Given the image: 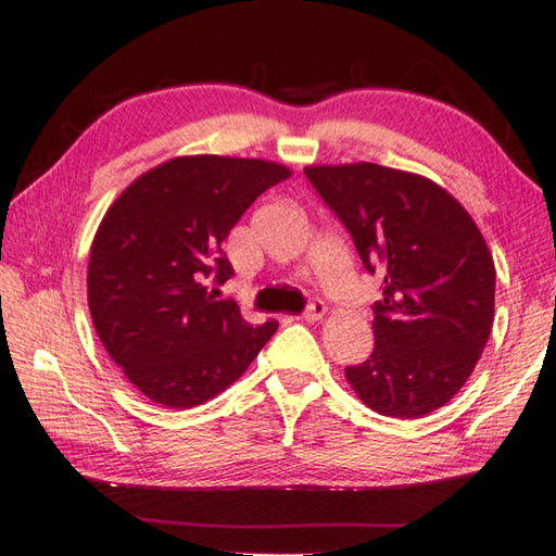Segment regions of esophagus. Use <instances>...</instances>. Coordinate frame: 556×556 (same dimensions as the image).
<instances>
[{"mask_svg":"<svg viewBox=\"0 0 556 556\" xmlns=\"http://www.w3.org/2000/svg\"><path fill=\"white\" fill-rule=\"evenodd\" d=\"M325 313H327V305L323 301H313V303H308V308L303 311V320L317 323V320H323Z\"/></svg>","mask_w":556,"mask_h":556,"instance_id":"obj_1","label":"esophagus"}]
</instances>
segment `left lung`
I'll list each match as a JSON object with an SVG mask.
<instances>
[{
	"label": "left lung",
	"mask_w": 556,
	"mask_h": 556,
	"mask_svg": "<svg viewBox=\"0 0 556 556\" xmlns=\"http://www.w3.org/2000/svg\"><path fill=\"white\" fill-rule=\"evenodd\" d=\"M305 176L351 233L370 275L375 349L346 380L368 408L420 418L454 399L494 323V263L476 222L442 186L372 162Z\"/></svg>",
	"instance_id": "1"
}]
</instances>
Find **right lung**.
<instances>
[{"label": "right lung", "mask_w": 556, "mask_h": 556, "mask_svg": "<svg viewBox=\"0 0 556 556\" xmlns=\"http://www.w3.org/2000/svg\"><path fill=\"white\" fill-rule=\"evenodd\" d=\"M289 174L267 160L174 157L138 176L102 217L90 245V317L112 361L155 404H205L277 332L271 320L248 325L212 287L233 275L222 251L233 224Z\"/></svg>", "instance_id": "obj_1"}]
</instances>
